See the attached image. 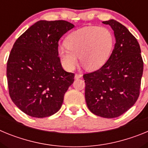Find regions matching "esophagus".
Listing matches in <instances>:
<instances>
[{
    "instance_id": "1",
    "label": "esophagus",
    "mask_w": 148,
    "mask_h": 148,
    "mask_svg": "<svg viewBox=\"0 0 148 148\" xmlns=\"http://www.w3.org/2000/svg\"><path fill=\"white\" fill-rule=\"evenodd\" d=\"M82 77V74H75V79H78V78H81Z\"/></svg>"
}]
</instances>
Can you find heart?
Here are the masks:
<instances>
[{
    "mask_svg": "<svg viewBox=\"0 0 148 148\" xmlns=\"http://www.w3.org/2000/svg\"><path fill=\"white\" fill-rule=\"evenodd\" d=\"M66 46L58 49L62 65L71 71L78 62L90 70L104 64L114 45V36L107 27H86L71 32L66 37Z\"/></svg>",
    "mask_w": 148,
    "mask_h": 148,
    "instance_id": "heart-1",
    "label": "heart"
}]
</instances>
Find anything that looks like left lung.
Masks as SVG:
<instances>
[{"label":"left lung","mask_w":148,"mask_h":148,"mask_svg":"<svg viewBox=\"0 0 148 148\" xmlns=\"http://www.w3.org/2000/svg\"><path fill=\"white\" fill-rule=\"evenodd\" d=\"M102 23L114 32V49L99 70L83 78L89 110L98 116L112 119L125 113L138 99L143 61L139 44L125 26L113 19Z\"/></svg>","instance_id":"8db88e82"}]
</instances>
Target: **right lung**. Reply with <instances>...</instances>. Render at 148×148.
<instances>
[{
  "label": "right lung",
  "instance_id": "obj_1",
  "mask_svg": "<svg viewBox=\"0 0 148 148\" xmlns=\"http://www.w3.org/2000/svg\"><path fill=\"white\" fill-rule=\"evenodd\" d=\"M74 27L66 21H39L13 45L6 67L9 92L28 116L44 118L61 109L74 74L61 66L58 40Z\"/></svg>",
  "mask_w": 148,
  "mask_h": 148
}]
</instances>
